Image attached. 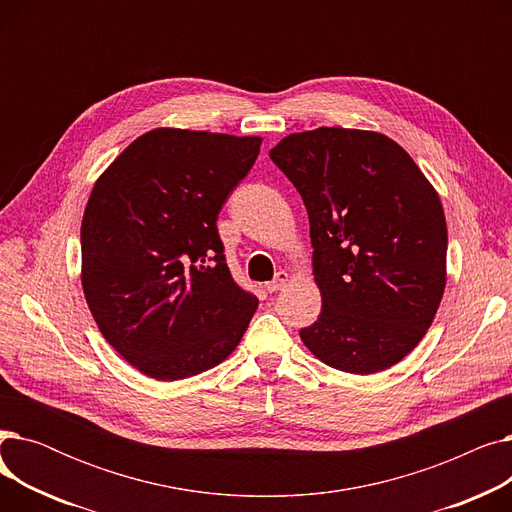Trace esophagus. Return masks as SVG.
I'll use <instances>...</instances> for the list:
<instances>
[{
  "label": "esophagus",
  "instance_id": "1",
  "mask_svg": "<svg viewBox=\"0 0 512 512\" xmlns=\"http://www.w3.org/2000/svg\"><path fill=\"white\" fill-rule=\"evenodd\" d=\"M288 282H290V276H288L286 272H278V274H276V278H274L272 282H267V284H265V290H267V292L282 290Z\"/></svg>",
  "mask_w": 512,
  "mask_h": 512
}]
</instances>
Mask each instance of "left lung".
I'll use <instances>...</instances> for the list:
<instances>
[{"instance_id": "obj_1", "label": "left lung", "mask_w": 512, "mask_h": 512, "mask_svg": "<svg viewBox=\"0 0 512 512\" xmlns=\"http://www.w3.org/2000/svg\"><path fill=\"white\" fill-rule=\"evenodd\" d=\"M270 157L309 213L321 313L301 340L346 373L396 365L432 326L446 286L434 186L405 149L369 130L294 132Z\"/></svg>"}]
</instances>
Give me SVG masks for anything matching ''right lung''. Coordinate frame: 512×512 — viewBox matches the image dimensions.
I'll list each match as a JSON object with an SVG mask.
<instances>
[{"label": "right lung", "instance_id": "add662e5", "mask_svg": "<svg viewBox=\"0 0 512 512\" xmlns=\"http://www.w3.org/2000/svg\"><path fill=\"white\" fill-rule=\"evenodd\" d=\"M259 147L155 128L93 186L80 226L85 299L103 338L149 378L207 371L247 332L259 301L234 282L215 222Z\"/></svg>", "mask_w": 512, "mask_h": 512}]
</instances>
